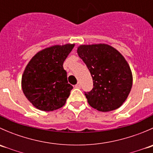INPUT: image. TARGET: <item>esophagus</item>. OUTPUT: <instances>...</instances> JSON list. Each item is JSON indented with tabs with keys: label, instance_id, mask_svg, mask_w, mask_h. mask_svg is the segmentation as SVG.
Returning <instances> with one entry per match:
<instances>
[{
	"label": "esophagus",
	"instance_id": "34e87169",
	"mask_svg": "<svg viewBox=\"0 0 153 153\" xmlns=\"http://www.w3.org/2000/svg\"><path fill=\"white\" fill-rule=\"evenodd\" d=\"M75 88H78V89H80V88L81 87V84H80V83L78 82V84H77L75 86Z\"/></svg>",
	"mask_w": 153,
	"mask_h": 153
}]
</instances>
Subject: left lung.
Returning <instances> with one entry per match:
<instances>
[{"instance_id":"8db88e82","label":"left lung","mask_w":153,"mask_h":153,"mask_svg":"<svg viewBox=\"0 0 153 153\" xmlns=\"http://www.w3.org/2000/svg\"><path fill=\"white\" fill-rule=\"evenodd\" d=\"M78 54L91 74L93 88L84 92L89 104L101 112L118 109L132 85L129 66L123 55L107 44L81 45Z\"/></svg>"}]
</instances>
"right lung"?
Here are the masks:
<instances>
[{"label":"right lung","instance_id":"add662e5","mask_svg":"<svg viewBox=\"0 0 153 153\" xmlns=\"http://www.w3.org/2000/svg\"><path fill=\"white\" fill-rule=\"evenodd\" d=\"M75 44L53 46L36 54L22 76V89L35 107L53 111L62 107L73 87L68 84L64 61Z\"/></svg>","mask_w":153,"mask_h":153}]
</instances>
